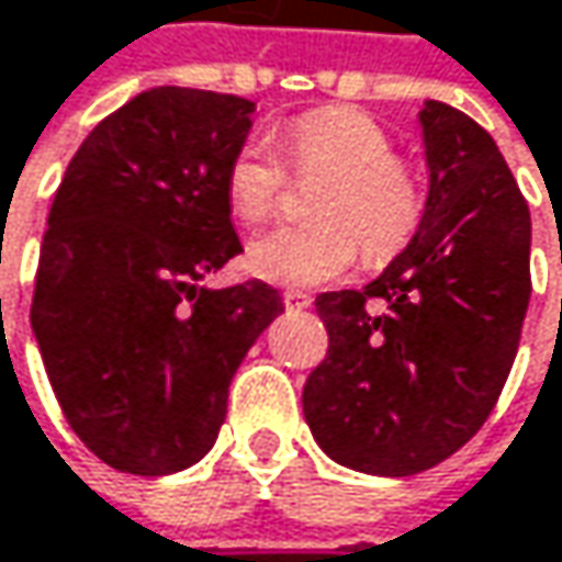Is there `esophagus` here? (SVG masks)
<instances>
[{
    "mask_svg": "<svg viewBox=\"0 0 562 562\" xmlns=\"http://www.w3.org/2000/svg\"><path fill=\"white\" fill-rule=\"evenodd\" d=\"M283 303H286L290 313H300V310H310V306H313V296L303 293V290H286V293H283Z\"/></svg>",
    "mask_w": 562,
    "mask_h": 562,
    "instance_id": "1",
    "label": "esophagus"
}]
</instances>
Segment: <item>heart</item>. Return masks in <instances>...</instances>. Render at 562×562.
<instances>
[{"label": "heart", "instance_id": "b5f03b06", "mask_svg": "<svg viewBox=\"0 0 562 562\" xmlns=\"http://www.w3.org/2000/svg\"><path fill=\"white\" fill-rule=\"evenodd\" d=\"M283 147L300 177H326L313 193L319 220L256 236L246 249L252 276L276 286H319L349 272L362 249L382 262L408 246L425 213V193L375 117L342 104L316 108L283 131ZM223 190L233 216L262 223L283 200L286 167L266 140L249 137L233 150Z\"/></svg>", "mask_w": 562, "mask_h": 562}]
</instances>
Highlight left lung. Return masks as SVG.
Wrapping results in <instances>:
<instances>
[{"mask_svg":"<svg viewBox=\"0 0 562 562\" xmlns=\"http://www.w3.org/2000/svg\"><path fill=\"white\" fill-rule=\"evenodd\" d=\"M418 121V233L369 286L316 300L329 352L303 389L319 448L379 477L422 474L481 431L530 303V210L494 137L445 101Z\"/></svg>","mask_w":562,"mask_h":562,"instance_id":"obj_1","label":"left lung"}]
</instances>
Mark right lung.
Masks as SVG:
<instances>
[{"label":"right lung","mask_w":562,"mask_h":562,"mask_svg":"<svg viewBox=\"0 0 562 562\" xmlns=\"http://www.w3.org/2000/svg\"><path fill=\"white\" fill-rule=\"evenodd\" d=\"M252 111L200 88L140 91L85 137L52 200L32 333L71 431L114 471L196 464L239 362L283 313L262 279L200 286L243 252L223 177Z\"/></svg>","instance_id":"right-lung-1"}]
</instances>
